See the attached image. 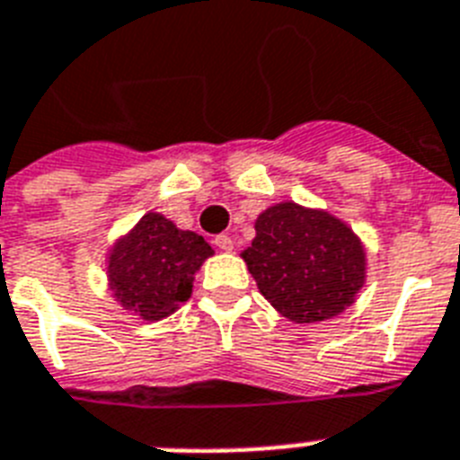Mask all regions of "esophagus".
Masks as SVG:
<instances>
[{"label": "esophagus", "mask_w": 460, "mask_h": 460, "mask_svg": "<svg viewBox=\"0 0 460 460\" xmlns=\"http://www.w3.org/2000/svg\"><path fill=\"white\" fill-rule=\"evenodd\" d=\"M215 245H217L219 250H224V252L234 250V241H231V236H226V234H219V236H215Z\"/></svg>", "instance_id": "1"}]
</instances>
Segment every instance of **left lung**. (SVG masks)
I'll return each mask as SVG.
<instances>
[{"label":"left lung","instance_id":"obj_1","mask_svg":"<svg viewBox=\"0 0 460 460\" xmlns=\"http://www.w3.org/2000/svg\"><path fill=\"white\" fill-rule=\"evenodd\" d=\"M241 257L260 293L293 323L342 314L366 281L361 238L331 212L293 200L260 212Z\"/></svg>","mask_w":460,"mask_h":460}]
</instances>
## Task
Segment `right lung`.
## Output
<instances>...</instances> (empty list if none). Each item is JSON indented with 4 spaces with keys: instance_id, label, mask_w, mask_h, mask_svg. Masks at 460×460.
<instances>
[{
    "instance_id": "obj_1",
    "label": "right lung",
    "mask_w": 460,
    "mask_h": 460,
    "mask_svg": "<svg viewBox=\"0 0 460 460\" xmlns=\"http://www.w3.org/2000/svg\"><path fill=\"white\" fill-rule=\"evenodd\" d=\"M212 255L203 236L179 229L160 212H146L108 250V288L122 309L160 321L191 297L196 271Z\"/></svg>"
}]
</instances>
